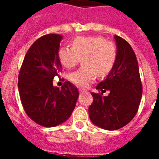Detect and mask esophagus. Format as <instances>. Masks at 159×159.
<instances>
[{
    "mask_svg": "<svg viewBox=\"0 0 159 159\" xmlns=\"http://www.w3.org/2000/svg\"><path fill=\"white\" fill-rule=\"evenodd\" d=\"M79 91H80V93H84V92H87L86 89H84V88H79Z\"/></svg>",
    "mask_w": 159,
    "mask_h": 159,
    "instance_id": "34e87169",
    "label": "esophagus"
}]
</instances>
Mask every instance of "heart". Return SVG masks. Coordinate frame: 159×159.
I'll return each mask as SVG.
<instances>
[{
    "mask_svg": "<svg viewBox=\"0 0 159 159\" xmlns=\"http://www.w3.org/2000/svg\"><path fill=\"white\" fill-rule=\"evenodd\" d=\"M71 48L61 47L58 50L60 62L67 68L75 67L82 59V66L69 74L73 84L87 87L99 76L107 75L115 66L118 57L117 46L102 36H78L71 41Z\"/></svg>",
    "mask_w": 159,
    "mask_h": 159,
    "instance_id": "obj_1",
    "label": "heart"
}]
</instances>
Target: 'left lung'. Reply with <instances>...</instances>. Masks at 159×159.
Returning a JSON list of instances; mask_svg holds the SVG:
<instances>
[{
  "label": "left lung",
  "instance_id": "obj_1",
  "mask_svg": "<svg viewBox=\"0 0 159 159\" xmlns=\"http://www.w3.org/2000/svg\"><path fill=\"white\" fill-rule=\"evenodd\" d=\"M115 39L118 49L116 64L104 80L96 86L99 93L92 92L93 102L88 108L91 121L108 130L122 128L131 121L137 113L143 94L134 50L120 36L115 35ZM107 90L110 93L102 97Z\"/></svg>",
  "mask_w": 159,
  "mask_h": 159
}]
</instances>
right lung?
I'll use <instances>...</instances> for the list:
<instances>
[{
    "instance_id": "obj_1",
    "label": "right lung",
    "mask_w": 159,
    "mask_h": 159,
    "mask_svg": "<svg viewBox=\"0 0 159 159\" xmlns=\"http://www.w3.org/2000/svg\"><path fill=\"white\" fill-rule=\"evenodd\" d=\"M62 36L47 34L32 43L24 58L18 75L20 98L25 113L42 127H52L71 116L78 99L77 88L66 81L53 87L62 71L58 50Z\"/></svg>"
}]
</instances>
